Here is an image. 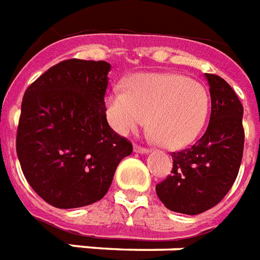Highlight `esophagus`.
<instances>
[{
  "label": "esophagus",
  "mask_w": 260,
  "mask_h": 260,
  "mask_svg": "<svg viewBox=\"0 0 260 260\" xmlns=\"http://www.w3.org/2000/svg\"><path fill=\"white\" fill-rule=\"evenodd\" d=\"M134 151H135V153H139V154H147V153H149V149L140 147V146H134Z\"/></svg>",
  "instance_id": "esophagus-1"
}]
</instances>
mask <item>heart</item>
Masks as SVG:
<instances>
[{
    "instance_id": "obj_1",
    "label": "heart",
    "mask_w": 260,
    "mask_h": 260,
    "mask_svg": "<svg viewBox=\"0 0 260 260\" xmlns=\"http://www.w3.org/2000/svg\"><path fill=\"white\" fill-rule=\"evenodd\" d=\"M106 118L120 135L149 120L150 129L168 149L190 145L207 122L209 93L201 82L176 73H142L105 98Z\"/></svg>"
}]
</instances>
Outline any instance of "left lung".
Returning <instances> with one entry per match:
<instances>
[{
    "mask_svg": "<svg viewBox=\"0 0 260 260\" xmlns=\"http://www.w3.org/2000/svg\"><path fill=\"white\" fill-rule=\"evenodd\" d=\"M205 78L211 95L208 128L196 145L171 154L172 172L155 186L161 203L184 215H199L220 203L243 158V105L223 78L207 73Z\"/></svg>",
    "mask_w": 260,
    "mask_h": 260,
    "instance_id": "1",
    "label": "left lung"
}]
</instances>
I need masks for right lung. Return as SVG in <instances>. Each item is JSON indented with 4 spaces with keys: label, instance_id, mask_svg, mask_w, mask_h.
<instances>
[{
    "label": "right lung",
    "instance_id": "obj_1",
    "mask_svg": "<svg viewBox=\"0 0 260 260\" xmlns=\"http://www.w3.org/2000/svg\"><path fill=\"white\" fill-rule=\"evenodd\" d=\"M110 69L103 60L60 61L24 92L17 158L32 190L56 208L103 199L120 161L132 153L106 120Z\"/></svg>",
    "mask_w": 260,
    "mask_h": 260
}]
</instances>
